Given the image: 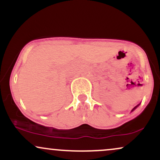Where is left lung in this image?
Returning a JSON list of instances; mask_svg holds the SVG:
<instances>
[{"label":"left lung","mask_w":160,"mask_h":160,"mask_svg":"<svg viewBox=\"0 0 160 160\" xmlns=\"http://www.w3.org/2000/svg\"><path fill=\"white\" fill-rule=\"evenodd\" d=\"M138 105H139V104H138ZM138 105H137V106H135V108H133V109H132V111H134V110H135V108H137V107H138Z\"/></svg>","instance_id":"obj_1"}]
</instances>
